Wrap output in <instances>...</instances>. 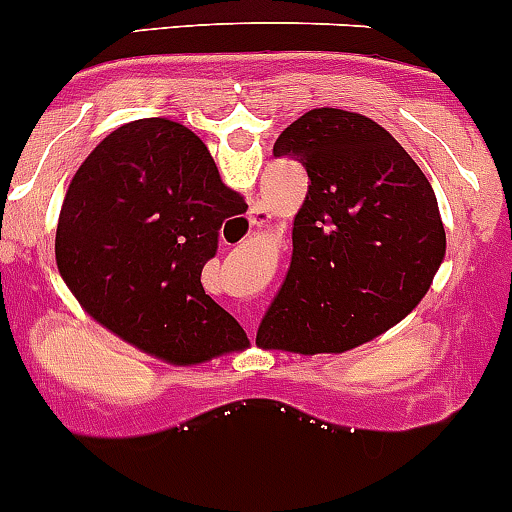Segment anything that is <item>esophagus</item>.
I'll use <instances>...</instances> for the list:
<instances>
[{
  "instance_id": "esophagus-1",
  "label": "esophagus",
  "mask_w": 512,
  "mask_h": 512,
  "mask_svg": "<svg viewBox=\"0 0 512 512\" xmlns=\"http://www.w3.org/2000/svg\"><path fill=\"white\" fill-rule=\"evenodd\" d=\"M250 222H252V225H265V222H267V210H265V207H262V205L252 207Z\"/></svg>"
}]
</instances>
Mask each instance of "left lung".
<instances>
[{
    "label": "left lung",
    "mask_w": 512,
    "mask_h": 512,
    "mask_svg": "<svg viewBox=\"0 0 512 512\" xmlns=\"http://www.w3.org/2000/svg\"><path fill=\"white\" fill-rule=\"evenodd\" d=\"M275 157L307 170L292 262L257 330L262 347L317 355L370 342L418 307L445 257L438 200L413 157L357 112L310 109Z\"/></svg>",
    "instance_id": "1"
}]
</instances>
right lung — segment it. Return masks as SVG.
Instances as JSON below:
<instances>
[{"mask_svg":"<svg viewBox=\"0 0 512 512\" xmlns=\"http://www.w3.org/2000/svg\"><path fill=\"white\" fill-rule=\"evenodd\" d=\"M245 207L205 142L167 117L109 132L74 172L54 255L89 317L172 365L250 345L202 287L222 222Z\"/></svg>","mask_w":512,"mask_h":512,"instance_id":"1","label":"right lung"}]
</instances>
